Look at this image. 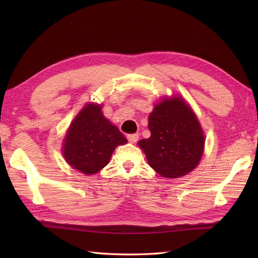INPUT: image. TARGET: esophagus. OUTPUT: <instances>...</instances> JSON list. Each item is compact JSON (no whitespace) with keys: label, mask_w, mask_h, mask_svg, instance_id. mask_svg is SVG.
I'll return each mask as SVG.
<instances>
[{"label":"esophagus","mask_w":258,"mask_h":258,"mask_svg":"<svg viewBox=\"0 0 258 258\" xmlns=\"http://www.w3.org/2000/svg\"><path fill=\"white\" fill-rule=\"evenodd\" d=\"M127 140L130 143H136L139 140V134H128L127 135Z\"/></svg>","instance_id":"34e87169"}]
</instances>
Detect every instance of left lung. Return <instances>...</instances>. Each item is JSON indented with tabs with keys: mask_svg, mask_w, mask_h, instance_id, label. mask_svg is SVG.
Segmentation results:
<instances>
[{
	"mask_svg": "<svg viewBox=\"0 0 258 258\" xmlns=\"http://www.w3.org/2000/svg\"><path fill=\"white\" fill-rule=\"evenodd\" d=\"M149 139L139 141L150 166L163 177L178 178L199 165L204 133L193 109L180 96L163 98L149 116Z\"/></svg>",
	"mask_w": 258,
	"mask_h": 258,
	"instance_id": "1",
	"label": "left lung"
}]
</instances>
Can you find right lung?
I'll use <instances>...</instances> for the list:
<instances>
[{
  "mask_svg": "<svg viewBox=\"0 0 258 258\" xmlns=\"http://www.w3.org/2000/svg\"><path fill=\"white\" fill-rule=\"evenodd\" d=\"M126 143L123 133L103 115L102 105L89 103L70 125L63 155L73 168L93 175L107 165L118 145Z\"/></svg>",
  "mask_w": 258,
  "mask_h": 258,
  "instance_id": "add662e5",
  "label": "right lung"
}]
</instances>
